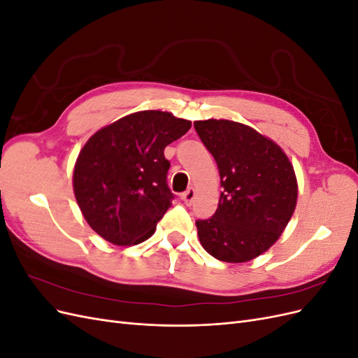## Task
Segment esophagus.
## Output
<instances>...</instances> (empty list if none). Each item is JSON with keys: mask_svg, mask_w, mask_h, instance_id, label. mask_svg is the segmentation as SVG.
<instances>
[{"mask_svg": "<svg viewBox=\"0 0 358 358\" xmlns=\"http://www.w3.org/2000/svg\"><path fill=\"white\" fill-rule=\"evenodd\" d=\"M194 199H196V189L194 188H188L185 192L182 194V200L185 204H191L194 201Z\"/></svg>", "mask_w": 358, "mask_h": 358, "instance_id": "1", "label": "esophagus"}]
</instances>
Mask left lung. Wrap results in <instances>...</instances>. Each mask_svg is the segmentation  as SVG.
Returning <instances> with one entry per match:
<instances>
[{"mask_svg": "<svg viewBox=\"0 0 358 358\" xmlns=\"http://www.w3.org/2000/svg\"><path fill=\"white\" fill-rule=\"evenodd\" d=\"M194 128L218 164L222 187L213 216L196 221L200 243L221 262H249L279 239L294 213V169L282 149L251 127L208 119Z\"/></svg>", "mask_w": 358, "mask_h": 358, "instance_id": "1", "label": "left lung"}]
</instances>
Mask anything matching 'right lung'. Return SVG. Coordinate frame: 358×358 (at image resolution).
<instances>
[{
  "instance_id": "right-lung-1",
  "label": "right lung",
  "mask_w": 358,
  "mask_h": 358,
  "mask_svg": "<svg viewBox=\"0 0 358 358\" xmlns=\"http://www.w3.org/2000/svg\"><path fill=\"white\" fill-rule=\"evenodd\" d=\"M191 128L169 112L143 110L96 131L73 173L79 208L91 229L119 246L145 242L175 199L167 185V145Z\"/></svg>"
}]
</instances>
